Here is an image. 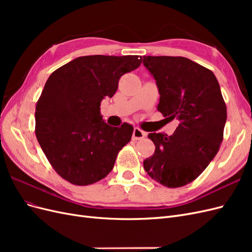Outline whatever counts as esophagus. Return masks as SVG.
<instances>
[{"label":"esophagus","mask_w":252,"mask_h":252,"mask_svg":"<svg viewBox=\"0 0 252 252\" xmlns=\"http://www.w3.org/2000/svg\"><path fill=\"white\" fill-rule=\"evenodd\" d=\"M146 136V132L141 130L140 128H134L133 129V133H132V140L138 141V140H142Z\"/></svg>","instance_id":"esophagus-1"}]
</instances>
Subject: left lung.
Here are the masks:
<instances>
[{
	"instance_id": "obj_1",
	"label": "left lung",
	"mask_w": 252,
	"mask_h": 252,
	"mask_svg": "<svg viewBox=\"0 0 252 252\" xmlns=\"http://www.w3.org/2000/svg\"><path fill=\"white\" fill-rule=\"evenodd\" d=\"M159 93L158 110L179 121L172 135L152 132L154 156L144 161L149 177L168 188L185 186L206 169L220 149L226 104L213 72L183 57L144 56Z\"/></svg>"
}]
</instances>
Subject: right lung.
Returning <instances> with one entry per match:
<instances>
[{"instance_id":"1","label":"right lung","mask_w":252,"mask_h":252,"mask_svg":"<svg viewBox=\"0 0 252 252\" xmlns=\"http://www.w3.org/2000/svg\"><path fill=\"white\" fill-rule=\"evenodd\" d=\"M140 56H86L53 71L35 107V135L56 172L73 185L104 179L119 151L131 140L133 127H112L100 113L122 75L136 69Z\"/></svg>"}]
</instances>
